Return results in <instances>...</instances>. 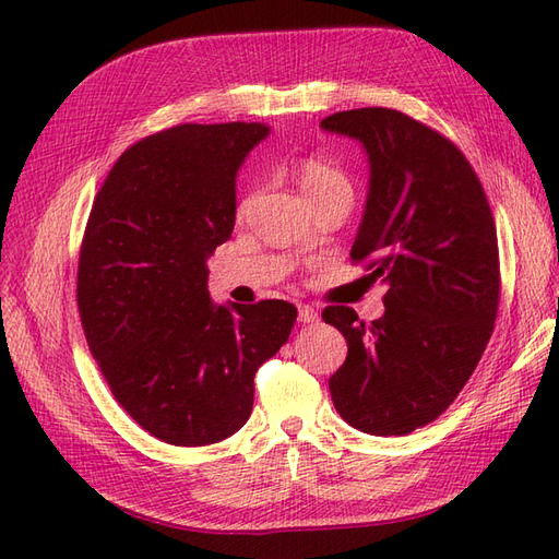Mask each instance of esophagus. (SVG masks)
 Returning <instances> with one entry per match:
<instances>
[{
	"instance_id": "obj_1",
	"label": "esophagus",
	"mask_w": 559,
	"mask_h": 559,
	"mask_svg": "<svg viewBox=\"0 0 559 559\" xmlns=\"http://www.w3.org/2000/svg\"><path fill=\"white\" fill-rule=\"evenodd\" d=\"M319 319V312L310 306H298V321L300 324H312V321Z\"/></svg>"
}]
</instances>
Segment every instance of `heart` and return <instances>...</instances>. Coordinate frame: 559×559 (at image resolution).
Here are the masks:
<instances>
[{"label":"heart","instance_id":"obj_1","mask_svg":"<svg viewBox=\"0 0 559 559\" xmlns=\"http://www.w3.org/2000/svg\"><path fill=\"white\" fill-rule=\"evenodd\" d=\"M302 193L310 200L352 193V181L341 167L324 158H308L298 165L296 170Z\"/></svg>","mask_w":559,"mask_h":559}]
</instances>
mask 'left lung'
Listing matches in <instances>:
<instances>
[{
	"instance_id": "1",
	"label": "left lung",
	"mask_w": 559,
	"mask_h": 559,
	"mask_svg": "<svg viewBox=\"0 0 559 559\" xmlns=\"http://www.w3.org/2000/svg\"><path fill=\"white\" fill-rule=\"evenodd\" d=\"M321 130L357 140L368 158V195L354 261L386 286L384 314L352 308L321 317L347 341L329 380L335 411L370 436L429 425L462 392L495 329L499 247L473 167L443 134L396 109L326 116Z\"/></svg>"
}]
</instances>
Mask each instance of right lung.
I'll list each match as a JSON object with an SVG mask.
<instances>
[{"label": "right lung", "instance_id": "obj_1", "mask_svg": "<svg viewBox=\"0 0 559 559\" xmlns=\"http://www.w3.org/2000/svg\"><path fill=\"white\" fill-rule=\"evenodd\" d=\"M263 123H183L130 146L88 216L76 300L116 401L170 445L242 429L253 376L289 341L286 300L216 306L207 259L235 226V177Z\"/></svg>", "mask_w": 559, "mask_h": 559}]
</instances>
